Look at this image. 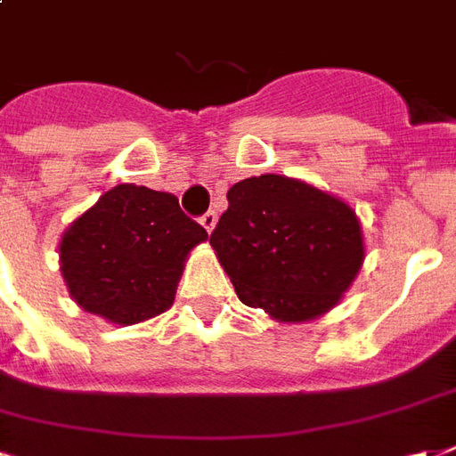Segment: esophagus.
I'll return each instance as SVG.
<instances>
[{
  "instance_id": "34e87169",
  "label": "esophagus",
  "mask_w": 456,
  "mask_h": 456,
  "mask_svg": "<svg viewBox=\"0 0 456 456\" xmlns=\"http://www.w3.org/2000/svg\"><path fill=\"white\" fill-rule=\"evenodd\" d=\"M200 224L205 227V232H213L215 224H217V213H215V210H208V213L200 217Z\"/></svg>"
}]
</instances>
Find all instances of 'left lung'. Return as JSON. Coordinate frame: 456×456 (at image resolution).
<instances>
[{
	"label": "left lung",
	"instance_id": "left-lung-1",
	"mask_svg": "<svg viewBox=\"0 0 456 456\" xmlns=\"http://www.w3.org/2000/svg\"><path fill=\"white\" fill-rule=\"evenodd\" d=\"M227 200L210 246L243 304L280 322L313 321L339 304L366 258L349 205L282 174L243 179Z\"/></svg>",
	"mask_w": 456,
	"mask_h": 456
}]
</instances>
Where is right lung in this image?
<instances>
[{
    "mask_svg": "<svg viewBox=\"0 0 456 456\" xmlns=\"http://www.w3.org/2000/svg\"><path fill=\"white\" fill-rule=\"evenodd\" d=\"M205 239L176 196L119 183L64 232L61 277L83 311L135 325L174 304L183 263Z\"/></svg>",
    "mask_w": 456,
    "mask_h": 456,
    "instance_id": "right-lung-1",
    "label": "right lung"
}]
</instances>
